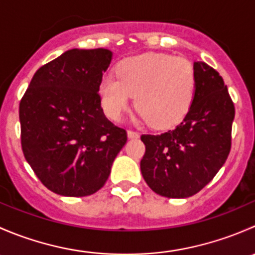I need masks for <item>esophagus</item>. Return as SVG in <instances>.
Here are the masks:
<instances>
[{
  "instance_id": "34e87169",
  "label": "esophagus",
  "mask_w": 255,
  "mask_h": 255,
  "mask_svg": "<svg viewBox=\"0 0 255 255\" xmlns=\"http://www.w3.org/2000/svg\"><path fill=\"white\" fill-rule=\"evenodd\" d=\"M127 134H128V137H129V138H138V137H139L138 132H134V130H132V129H128Z\"/></svg>"
}]
</instances>
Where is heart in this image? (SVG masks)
<instances>
[{"mask_svg":"<svg viewBox=\"0 0 255 255\" xmlns=\"http://www.w3.org/2000/svg\"><path fill=\"white\" fill-rule=\"evenodd\" d=\"M116 75H106L99 85L105 112L120 121L135 96L143 121L165 128L179 123L191 107L196 74L184 56L148 53L120 61Z\"/></svg>","mask_w":255,"mask_h":255,"instance_id":"b5f03b06","label":"heart"}]
</instances>
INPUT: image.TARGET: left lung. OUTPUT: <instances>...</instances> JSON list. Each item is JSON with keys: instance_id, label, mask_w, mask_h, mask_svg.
Instances as JSON below:
<instances>
[{"instance_id": "left-lung-1", "label": "left lung", "mask_w": 255, "mask_h": 255, "mask_svg": "<svg viewBox=\"0 0 255 255\" xmlns=\"http://www.w3.org/2000/svg\"><path fill=\"white\" fill-rule=\"evenodd\" d=\"M196 89L189 112L174 129L142 134L140 171L148 186L169 199L197 194L227 160L235 105L222 76L202 61L194 63Z\"/></svg>"}]
</instances>
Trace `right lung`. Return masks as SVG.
<instances>
[{
  "mask_svg": "<svg viewBox=\"0 0 255 255\" xmlns=\"http://www.w3.org/2000/svg\"><path fill=\"white\" fill-rule=\"evenodd\" d=\"M109 49H71L35 71L19 102L25 160L45 187L89 196L109 179L127 132L105 116L99 95Z\"/></svg>",
  "mask_w": 255,
  "mask_h": 255,
  "instance_id": "add662e5",
  "label": "right lung"
}]
</instances>
